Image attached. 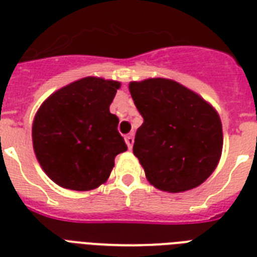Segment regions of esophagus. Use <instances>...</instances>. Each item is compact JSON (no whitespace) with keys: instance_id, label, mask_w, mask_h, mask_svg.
Returning <instances> with one entry per match:
<instances>
[{"instance_id":"esophagus-1","label":"esophagus","mask_w":257,"mask_h":257,"mask_svg":"<svg viewBox=\"0 0 257 257\" xmlns=\"http://www.w3.org/2000/svg\"><path fill=\"white\" fill-rule=\"evenodd\" d=\"M133 141H135V139H133V135H128V136L125 137V143H126V145H128L129 149H132Z\"/></svg>"}]
</instances>
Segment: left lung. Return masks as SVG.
I'll return each instance as SVG.
<instances>
[{
    "label": "left lung",
    "instance_id": "left-lung-1",
    "mask_svg": "<svg viewBox=\"0 0 257 257\" xmlns=\"http://www.w3.org/2000/svg\"><path fill=\"white\" fill-rule=\"evenodd\" d=\"M144 124L133 153L157 189L180 193L199 187L219 164L223 126L217 110L196 92L171 78L129 82Z\"/></svg>",
    "mask_w": 257,
    "mask_h": 257
}]
</instances>
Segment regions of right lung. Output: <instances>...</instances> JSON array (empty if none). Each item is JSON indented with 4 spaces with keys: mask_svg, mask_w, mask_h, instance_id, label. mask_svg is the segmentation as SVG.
Instances as JSON below:
<instances>
[{
    "mask_svg": "<svg viewBox=\"0 0 257 257\" xmlns=\"http://www.w3.org/2000/svg\"><path fill=\"white\" fill-rule=\"evenodd\" d=\"M121 82L88 76L53 92L32 125L33 149L52 181L72 191L106 183L114 157L128 147L109 106Z\"/></svg>",
    "mask_w": 257,
    "mask_h": 257,
    "instance_id": "1",
    "label": "right lung"
}]
</instances>
